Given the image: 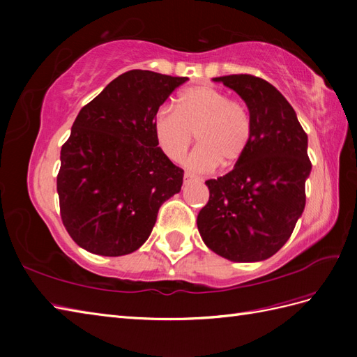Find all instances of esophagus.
<instances>
[{
	"label": "esophagus",
	"instance_id": "1",
	"mask_svg": "<svg viewBox=\"0 0 357 357\" xmlns=\"http://www.w3.org/2000/svg\"><path fill=\"white\" fill-rule=\"evenodd\" d=\"M193 181H198V178H195L193 174H190V173H185L184 174V184L187 185V184H192Z\"/></svg>",
	"mask_w": 357,
	"mask_h": 357
}]
</instances>
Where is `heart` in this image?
Masks as SVG:
<instances>
[{
	"label": "heart",
	"mask_w": 357,
	"mask_h": 357,
	"mask_svg": "<svg viewBox=\"0 0 357 357\" xmlns=\"http://www.w3.org/2000/svg\"><path fill=\"white\" fill-rule=\"evenodd\" d=\"M155 136L172 161H181L193 142L188 169L206 173L218 164H236L252 139V116L247 105L211 86L190 87L176 98L174 110L161 109L153 121Z\"/></svg>",
	"instance_id": "obj_1"
}]
</instances>
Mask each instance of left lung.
<instances>
[{
	"instance_id": "obj_1",
	"label": "left lung",
	"mask_w": 357,
	"mask_h": 357,
	"mask_svg": "<svg viewBox=\"0 0 357 357\" xmlns=\"http://www.w3.org/2000/svg\"><path fill=\"white\" fill-rule=\"evenodd\" d=\"M234 90L252 116V139L233 170L208 179L198 230L211 252L231 262L271 257L291 236L305 208L312 172L308 138L282 93L253 75L213 78Z\"/></svg>"
}]
</instances>
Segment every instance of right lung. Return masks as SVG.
Masks as SVG:
<instances>
[{
	"instance_id": "right-lung-1",
	"label": "right lung",
	"mask_w": 357,
	"mask_h": 357,
	"mask_svg": "<svg viewBox=\"0 0 357 357\" xmlns=\"http://www.w3.org/2000/svg\"><path fill=\"white\" fill-rule=\"evenodd\" d=\"M185 77L128 70L84 105L61 149L56 178L67 233L87 252L124 256L153 230L184 170L158 147L153 121Z\"/></svg>"
}]
</instances>
